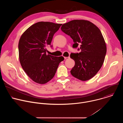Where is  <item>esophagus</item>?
<instances>
[{
    "mask_svg": "<svg viewBox=\"0 0 123 123\" xmlns=\"http://www.w3.org/2000/svg\"><path fill=\"white\" fill-rule=\"evenodd\" d=\"M64 58L65 59H69V56H68V57H64Z\"/></svg>",
    "mask_w": 123,
    "mask_h": 123,
    "instance_id": "34e87169",
    "label": "esophagus"
}]
</instances>
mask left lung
I'll return each mask as SVG.
<instances>
[{
    "label": "left lung",
    "mask_w": 123,
    "mask_h": 123,
    "mask_svg": "<svg viewBox=\"0 0 123 123\" xmlns=\"http://www.w3.org/2000/svg\"><path fill=\"white\" fill-rule=\"evenodd\" d=\"M61 30L74 41V48L79 45V53H72L75 65L71 74L81 80H88L95 76L102 67L107 52V47L99 29L91 22L74 20L64 24Z\"/></svg>",
    "instance_id": "left-lung-1"
}]
</instances>
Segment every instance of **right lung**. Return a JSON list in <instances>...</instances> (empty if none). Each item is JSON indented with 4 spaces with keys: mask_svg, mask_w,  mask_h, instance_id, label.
Returning <instances> with one entry per match:
<instances>
[{
    "mask_svg": "<svg viewBox=\"0 0 123 123\" xmlns=\"http://www.w3.org/2000/svg\"><path fill=\"white\" fill-rule=\"evenodd\" d=\"M61 25L49 22L36 23L27 29L19 39L21 65L27 75L37 83L44 84L50 81L64 59L63 56L46 54V47L50 45L54 34Z\"/></svg>",
    "mask_w": 123,
    "mask_h": 123,
    "instance_id": "add662e5",
    "label": "right lung"
}]
</instances>
